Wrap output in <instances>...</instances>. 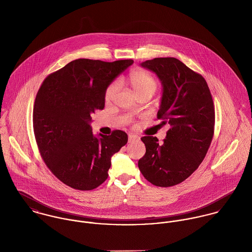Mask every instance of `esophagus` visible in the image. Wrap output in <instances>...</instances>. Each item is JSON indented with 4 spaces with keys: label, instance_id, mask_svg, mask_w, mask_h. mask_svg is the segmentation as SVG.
Wrapping results in <instances>:
<instances>
[{
    "label": "esophagus",
    "instance_id": "esophagus-1",
    "mask_svg": "<svg viewBox=\"0 0 252 252\" xmlns=\"http://www.w3.org/2000/svg\"><path fill=\"white\" fill-rule=\"evenodd\" d=\"M139 140H140V138H139V136H137V135L129 134V136H128V141H129V143H133V142H136V141H139Z\"/></svg>",
    "mask_w": 252,
    "mask_h": 252
}]
</instances>
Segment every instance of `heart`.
Masks as SVG:
<instances>
[{"instance_id":"1","label":"heart","mask_w":252,"mask_h":252,"mask_svg":"<svg viewBox=\"0 0 252 252\" xmlns=\"http://www.w3.org/2000/svg\"><path fill=\"white\" fill-rule=\"evenodd\" d=\"M127 81L132 86L138 96L144 94L153 95L157 88V82L155 81V79L149 73L140 70H135L130 72L127 77ZM117 88L118 84L116 82H113L108 86L105 93V99L107 101H109L112 98Z\"/></svg>"}]
</instances>
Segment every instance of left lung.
I'll return each instance as SVG.
<instances>
[{
	"mask_svg": "<svg viewBox=\"0 0 252 252\" xmlns=\"http://www.w3.org/2000/svg\"><path fill=\"white\" fill-rule=\"evenodd\" d=\"M141 66L161 81L157 118L170 129L163 144L156 137L142 138L146 150L139 169L153 185L174 186L189 178L208 152L215 132L213 97L205 78L177 58H154Z\"/></svg>",
	"mask_w": 252,
	"mask_h": 252,
	"instance_id": "1",
	"label": "left lung"
}]
</instances>
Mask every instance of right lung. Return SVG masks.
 <instances>
[{
  "label": "right lung",
  "mask_w": 252,
  "mask_h": 252,
  "mask_svg": "<svg viewBox=\"0 0 252 252\" xmlns=\"http://www.w3.org/2000/svg\"><path fill=\"white\" fill-rule=\"evenodd\" d=\"M133 60L76 59L49 74L37 91L33 124L39 153L51 173L77 190L108 179L111 156L128 142L125 132L92 133V113L105 108L108 85Z\"/></svg>",
  "instance_id": "add662e5"
}]
</instances>
